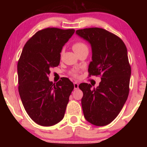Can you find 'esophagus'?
<instances>
[{"mask_svg":"<svg viewBox=\"0 0 147 147\" xmlns=\"http://www.w3.org/2000/svg\"><path fill=\"white\" fill-rule=\"evenodd\" d=\"M74 89L76 90L79 88V84L77 83V82H74Z\"/></svg>","mask_w":147,"mask_h":147,"instance_id":"obj_1","label":"esophagus"}]
</instances>
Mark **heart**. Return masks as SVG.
I'll list each match as a JSON object with an SVG mask.
<instances>
[{
	"mask_svg": "<svg viewBox=\"0 0 147 147\" xmlns=\"http://www.w3.org/2000/svg\"><path fill=\"white\" fill-rule=\"evenodd\" d=\"M72 48H73L74 51L76 52V53L78 54L80 52L84 51V50H88V47L86 44L83 41H76L72 45ZM72 75L75 77H77V74L75 71L72 73Z\"/></svg>",
	"mask_w": 147,
	"mask_h": 147,
	"instance_id": "heart-1",
	"label": "heart"
}]
</instances>
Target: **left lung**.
I'll list each match as a JSON object with an SVG mask.
<instances>
[{
    "mask_svg": "<svg viewBox=\"0 0 147 147\" xmlns=\"http://www.w3.org/2000/svg\"><path fill=\"white\" fill-rule=\"evenodd\" d=\"M76 34L91 44L89 76L101 77L96 88L86 83L79 85L84 117L94 125L106 126L118 115L129 94L131 67L127 49L119 37L102 28L79 29Z\"/></svg>",
    "mask_w": 147,
    "mask_h": 147,
    "instance_id": "8db88e82",
    "label": "left lung"
}]
</instances>
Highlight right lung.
Returning <instances> with one entry per match:
<instances>
[{
    "instance_id": "right-lung-1",
    "label": "right lung",
    "mask_w": 147,
    "mask_h": 147,
    "mask_svg": "<svg viewBox=\"0 0 147 147\" xmlns=\"http://www.w3.org/2000/svg\"><path fill=\"white\" fill-rule=\"evenodd\" d=\"M74 29L48 27L38 31L27 41L18 61V84L22 103L36 123L50 126L64 117L74 84L63 78L49 80L50 69L59 65L62 47Z\"/></svg>"
}]
</instances>
